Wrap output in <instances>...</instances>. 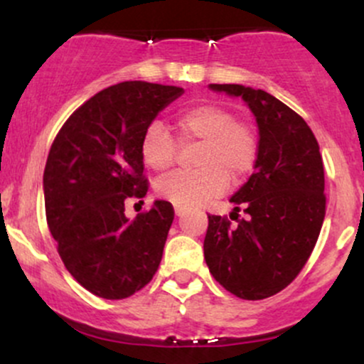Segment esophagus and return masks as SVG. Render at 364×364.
Instances as JSON below:
<instances>
[{
    "instance_id": "obj_1",
    "label": "esophagus",
    "mask_w": 364,
    "mask_h": 364,
    "mask_svg": "<svg viewBox=\"0 0 364 364\" xmlns=\"http://www.w3.org/2000/svg\"><path fill=\"white\" fill-rule=\"evenodd\" d=\"M174 212H176V215H178V217H183V215H185V210H183V208H179V207L174 208Z\"/></svg>"
}]
</instances>
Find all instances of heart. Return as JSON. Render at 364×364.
Masks as SVG:
<instances>
[{"instance_id":"b5f03b06","label":"heart","mask_w":364,"mask_h":364,"mask_svg":"<svg viewBox=\"0 0 364 364\" xmlns=\"http://www.w3.org/2000/svg\"><path fill=\"white\" fill-rule=\"evenodd\" d=\"M183 145H200L196 173H174L159 179V196L179 208H198L223 195L229 181L241 185L258 161V136L246 121L236 119L220 104H198L183 111L174 121ZM176 144L162 124L150 123L140 140V157L149 169L164 173L176 161Z\"/></svg>"}]
</instances>
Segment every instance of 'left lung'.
Wrapping results in <instances>:
<instances>
[{
    "mask_svg": "<svg viewBox=\"0 0 364 364\" xmlns=\"http://www.w3.org/2000/svg\"><path fill=\"white\" fill-rule=\"evenodd\" d=\"M208 89L243 99L260 140L255 173L231 196L236 224L208 215L203 255L224 289L252 301L269 298L294 281L318 240L325 217L318 141L306 121L269 92L237 83Z\"/></svg>",
    "mask_w": 364,
    "mask_h": 364,
    "instance_id": "left-lung-1",
    "label": "left lung"
}]
</instances>
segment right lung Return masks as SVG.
Here are the masks:
<instances>
[{
  "instance_id": "obj_1",
  "label": "right lung",
  "mask_w": 364,
  "mask_h": 364,
  "mask_svg": "<svg viewBox=\"0 0 364 364\" xmlns=\"http://www.w3.org/2000/svg\"><path fill=\"white\" fill-rule=\"evenodd\" d=\"M183 92L149 82L107 87L66 119L49 150L43 179L49 231L66 270L99 298H128L157 272L173 205L156 200L129 220L124 203L147 193L145 128Z\"/></svg>"
}]
</instances>
